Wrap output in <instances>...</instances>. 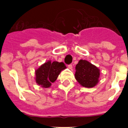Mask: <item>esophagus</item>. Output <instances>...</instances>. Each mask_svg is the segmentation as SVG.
Instances as JSON below:
<instances>
[{"label":"esophagus","mask_w":128,"mask_h":128,"mask_svg":"<svg viewBox=\"0 0 128 128\" xmlns=\"http://www.w3.org/2000/svg\"><path fill=\"white\" fill-rule=\"evenodd\" d=\"M68 68L70 70H72V64L68 65Z\"/></svg>","instance_id":"1"}]
</instances>
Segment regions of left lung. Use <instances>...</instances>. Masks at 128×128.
<instances>
[{"mask_svg":"<svg viewBox=\"0 0 128 128\" xmlns=\"http://www.w3.org/2000/svg\"><path fill=\"white\" fill-rule=\"evenodd\" d=\"M76 80L82 86L92 88L99 81L100 70L84 60H80L76 66Z\"/></svg>","mask_w":128,"mask_h":128,"instance_id":"left-lung-1","label":"left lung"}]
</instances>
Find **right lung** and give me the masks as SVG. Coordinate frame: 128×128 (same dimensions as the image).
<instances>
[{
	"label": "right lung",
	"mask_w": 128,
	"mask_h": 128,
	"mask_svg": "<svg viewBox=\"0 0 128 128\" xmlns=\"http://www.w3.org/2000/svg\"><path fill=\"white\" fill-rule=\"evenodd\" d=\"M66 66L62 62L47 61L35 70V81L44 88L51 86L52 82L57 80L59 74Z\"/></svg>",
	"instance_id": "1"
}]
</instances>
